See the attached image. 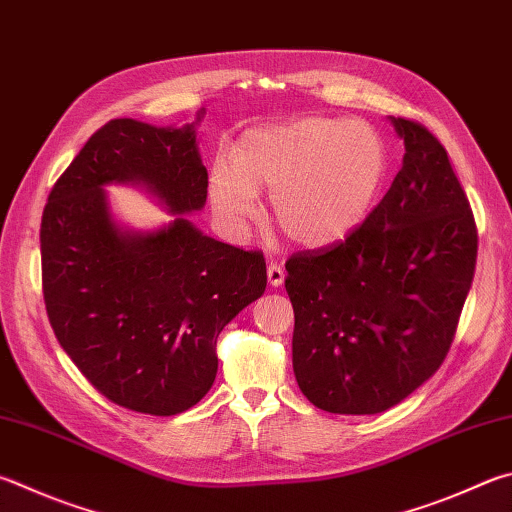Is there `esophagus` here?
Instances as JSON below:
<instances>
[{"mask_svg":"<svg viewBox=\"0 0 512 512\" xmlns=\"http://www.w3.org/2000/svg\"><path fill=\"white\" fill-rule=\"evenodd\" d=\"M266 275H268V284H271L273 288L284 284V268L280 264H275V262L268 264Z\"/></svg>","mask_w":512,"mask_h":512,"instance_id":"esophagus-1","label":"esophagus"}]
</instances>
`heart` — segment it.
<instances>
[{
    "label": "heart",
    "mask_w": 512,
    "mask_h": 512,
    "mask_svg": "<svg viewBox=\"0 0 512 512\" xmlns=\"http://www.w3.org/2000/svg\"><path fill=\"white\" fill-rule=\"evenodd\" d=\"M389 172L383 134L362 120L300 118L239 138L230 167L217 165L210 201L230 228L257 217V190H271L275 224L306 248L347 239L371 215Z\"/></svg>",
    "instance_id": "heart-1"
}]
</instances>
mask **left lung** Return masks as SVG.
Listing matches in <instances>:
<instances>
[{
  "label": "left lung",
  "mask_w": 512,
  "mask_h": 512,
  "mask_svg": "<svg viewBox=\"0 0 512 512\" xmlns=\"http://www.w3.org/2000/svg\"><path fill=\"white\" fill-rule=\"evenodd\" d=\"M403 167L356 232L286 262L293 371L331 414H378L448 356L475 277L477 226L448 152L423 125L389 116Z\"/></svg>",
  "instance_id": "1"
}]
</instances>
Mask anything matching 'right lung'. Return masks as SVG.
<instances>
[{
	"label": "right lung",
	"instance_id": "1",
	"mask_svg": "<svg viewBox=\"0 0 512 512\" xmlns=\"http://www.w3.org/2000/svg\"><path fill=\"white\" fill-rule=\"evenodd\" d=\"M109 120L53 185L44 206L42 288L60 347L102 396L127 410L174 416L217 376V338L266 291L259 250L212 239L188 215L206 206L197 125ZM107 184L145 189L173 215L129 231Z\"/></svg>",
	"mask_w": 512,
	"mask_h": 512
}]
</instances>
